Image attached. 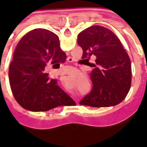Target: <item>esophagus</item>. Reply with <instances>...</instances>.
Returning <instances> with one entry per match:
<instances>
[{"instance_id": "34e87169", "label": "esophagus", "mask_w": 147, "mask_h": 147, "mask_svg": "<svg viewBox=\"0 0 147 147\" xmlns=\"http://www.w3.org/2000/svg\"><path fill=\"white\" fill-rule=\"evenodd\" d=\"M67 62H69V63H72V62L73 61V60H72V59L70 57H67Z\"/></svg>"}]
</instances>
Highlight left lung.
Wrapping results in <instances>:
<instances>
[{
    "label": "left lung",
    "instance_id": "1",
    "mask_svg": "<svg viewBox=\"0 0 147 147\" xmlns=\"http://www.w3.org/2000/svg\"><path fill=\"white\" fill-rule=\"evenodd\" d=\"M82 60L96 57L90 73L92 89L80 104L101 107L118 105L128 94L131 83V62L119 38L108 28L94 26L78 34Z\"/></svg>",
    "mask_w": 147,
    "mask_h": 147
}]
</instances>
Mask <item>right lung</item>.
<instances>
[{
    "label": "right lung",
    "mask_w": 147,
    "mask_h": 147,
    "mask_svg": "<svg viewBox=\"0 0 147 147\" xmlns=\"http://www.w3.org/2000/svg\"><path fill=\"white\" fill-rule=\"evenodd\" d=\"M66 60L59 38L51 31L37 28L19 41L9 67V82L13 96L24 109L46 112L74 100L44 72L53 65L60 66Z\"/></svg>",
    "instance_id": "1"
}]
</instances>
